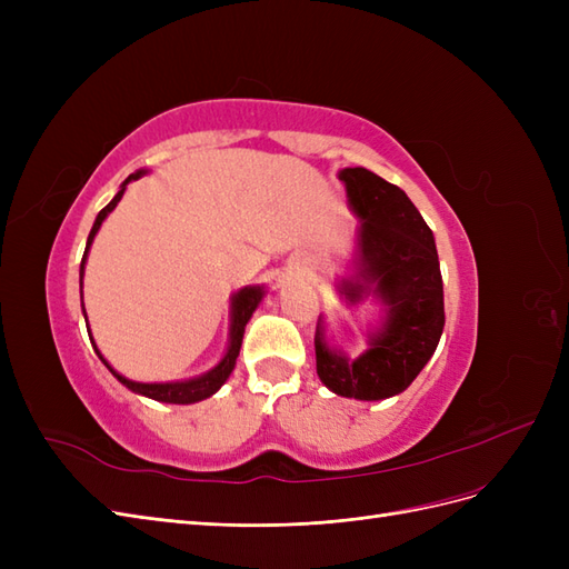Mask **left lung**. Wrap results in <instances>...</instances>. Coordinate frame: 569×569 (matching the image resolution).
Returning <instances> with one entry per match:
<instances>
[{
    "instance_id": "obj_1",
    "label": "left lung",
    "mask_w": 569,
    "mask_h": 569,
    "mask_svg": "<svg viewBox=\"0 0 569 569\" xmlns=\"http://www.w3.org/2000/svg\"><path fill=\"white\" fill-rule=\"evenodd\" d=\"M353 234L351 278L339 282L347 303L372 297L382 320L368 330V349L349 358L330 347L322 318L316 330L320 382L337 396L382 401L401 393L435 356L443 332V282L435 234L403 189L368 168H343Z\"/></svg>"
}]
</instances>
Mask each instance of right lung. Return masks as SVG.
I'll list each match as a JSON object with an SVG mask.
<instances>
[{
    "instance_id": "right-lung-1",
    "label": "right lung",
    "mask_w": 569,
    "mask_h": 569,
    "mask_svg": "<svg viewBox=\"0 0 569 569\" xmlns=\"http://www.w3.org/2000/svg\"><path fill=\"white\" fill-rule=\"evenodd\" d=\"M142 176H147V170H137V173L128 176L126 182L120 184L118 194L104 206V209L99 211L94 226L90 230V237H88V247H84V256H82V263H80V299H82V274H84V263H88V253H90V247L94 242V237L101 228V222L107 220V216L116 209L120 197H123L128 182L132 180H140ZM266 297V287L261 284H253V287H242L239 291H234V295L230 297V339H228V349H226V356L220 358V363L216 368H211L209 372L203 375H197V377H189V380H180V382H134V380H128V377H123L120 372H116L109 360L101 356V351L97 349V343H92L97 356L101 358V363H104L109 368V372L116 377V380L128 387L130 391L140 393V396H147V399H153V401H161V403H178V406H187V403H197V401H203L209 399V396H213L222 385L228 382V377L232 375L234 370V363H237V356H239V349H242V339H244V327L247 322L251 320L253 311L258 308V303L263 301ZM84 322H88V313H84ZM90 332V330H88ZM92 335V332H90ZM92 339V337H90Z\"/></svg>"
}]
</instances>
